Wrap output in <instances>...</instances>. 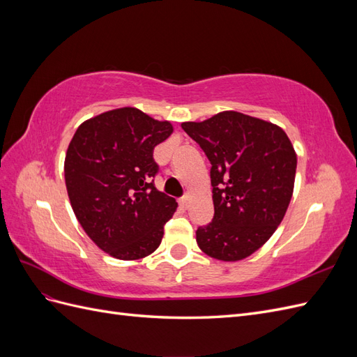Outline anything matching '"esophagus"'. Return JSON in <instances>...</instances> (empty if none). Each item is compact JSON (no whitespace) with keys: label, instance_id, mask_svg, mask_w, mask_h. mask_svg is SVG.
<instances>
[{"label":"esophagus","instance_id":"34e87169","mask_svg":"<svg viewBox=\"0 0 357 357\" xmlns=\"http://www.w3.org/2000/svg\"><path fill=\"white\" fill-rule=\"evenodd\" d=\"M178 204H180L181 208H188L189 204H190V195H185L183 198H180Z\"/></svg>","mask_w":357,"mask_h":357}]
</instances>
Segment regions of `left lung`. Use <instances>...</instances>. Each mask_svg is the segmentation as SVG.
I'll return each instance as SVG.
<instances>
[{
    "label": "left lung",
    "instance_id": "8db88e82",
    "mask_svg": "<svg viewBox=\"0 0 357 357\" xmlns=\"http://www.w3.org/2000/svg\"><path fill=\"white\" fill-rule=\"evenodd\" d=\"M207 155L214 218L197 243L210 257L235 262L261 248L282 223L294 193L296 153L282 128L238 112L181 123Z\"/></svg>",
    "mask_w": 357,
    "mask_h": 357
}]
</instances>
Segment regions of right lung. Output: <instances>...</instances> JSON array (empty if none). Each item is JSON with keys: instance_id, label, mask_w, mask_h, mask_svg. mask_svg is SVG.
<instances>
[{"instance_id": "right-lung-1", "label": "right lung", "mask_w": 357, "mask_h": 357, "mask_svg": "<svg viewBox=\"0 0 357 357\" xmlns=\"http://www.w3.org/2000/svg\"><path fill=\"white\" fill-rule=\"evenodd\" d=\"M172 134L134 107L95 116L75 131L63 172L73 211L101 250L122 261L153 253L177 202L153 185V149Z\"/></svg>"}]
</instances>
